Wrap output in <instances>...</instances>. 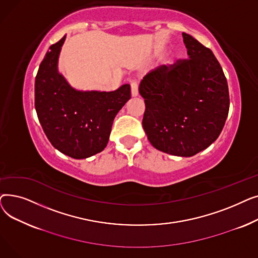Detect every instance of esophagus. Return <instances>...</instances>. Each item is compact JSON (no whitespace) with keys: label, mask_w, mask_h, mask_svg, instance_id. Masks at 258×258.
Wrapping results in <instances>:
<instances>
[{"label":"esophagus","mask_w":258,"mask_h":258,"mask_svg":"<svg viewBox=\"0 0 258 258\" xmlns=\"http://www.w3.org/2000/svg\"><path fill=\"white\" fill-rule=\"evenodd\" d=\"M138 81L133 80L131 83V89H132V96L136 97L138 96Z\"/></svg>","instance_id":"34e87169"}]
</instances>
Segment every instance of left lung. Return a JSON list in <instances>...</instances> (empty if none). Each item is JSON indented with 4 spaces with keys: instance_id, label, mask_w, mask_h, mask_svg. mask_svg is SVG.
<instances>
[{
    "instance_id": "obj_1",
    "label": "left lung",
    "mask_w": 258,
    "mask_h": 258,
    "mask_svg": "<svg viewBox=\"0 0 258 258\" xmlns=\"http://www.w3.org/2000/svg\"><path fill=\"white\" fill-rule=\"evenodd\" d=\"M187 59L162 66L141 81L142 126L157 150L191 157L206 150L225 125L229 90L222 67L210 49L183 32Z\"/></svg>"
}]
</instances>
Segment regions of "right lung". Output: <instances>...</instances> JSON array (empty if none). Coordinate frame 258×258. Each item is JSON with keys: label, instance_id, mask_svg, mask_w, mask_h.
Returning a JSON list of instances; mask_svg holds the SVG:
<instances>
[{"label": "right lung", "instance_id": "right-lung-1", "mask_svg": "<svg viewBox=\"0 0 258 258\" xmlns=\"http://www.w3.org/2000/svg\"><path fill=\"white\" fill-rule=\"evenodd\" d=\"M66 35L49 48L35 77V110L47 138L60 153L86 159L104 150L117 113L131 98L130 85L116 91H79L58 72Z\"/></svg>", "mask_w": 258, "mask_h": 258}]
</instances>
